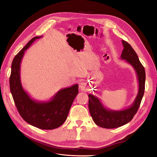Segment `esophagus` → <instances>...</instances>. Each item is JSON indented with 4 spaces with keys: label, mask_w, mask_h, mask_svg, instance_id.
Returning <instances> with one entry per match:
<instances>
[{
    "label": "esophagus",
    "mask_w": 157,
    "mask_h": 157,
    "mask_svg": "<svg viewBox=\"0 0 157 157\" xmlns=\"http://www.w3.org/2000/svg\"><path fill=\"white\" fill-rule=\"evenodd\" d=\"M85 87H86V83L84 82H81L80 83V88L82 90H84V89H85Z\"/></svg>",
    "instance_id": "34e87169"
}]
</instances>
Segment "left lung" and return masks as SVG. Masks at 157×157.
I'll return each instance as SVG.
<instances>
[{
	"label": "left lung",
	"mask_w": 157,
	"mask_h": 157,
	"mask_svg": "<svg viewBox=\"0 0 157 157\" xmlns=\"http://www.w3.org/2000/svg\"><path fill=\"white\" fill-rule=\"evenodd\" d=\"M122 43L124 49L121 58L125 59L135 69L138 82V92L132 104L126 109L120 111L107 109L96 96L89 94V109L92 119L98 126L104 128H116L131 121L138 111L144 95L146 78L144 68L131 45L124 40H122Z\"/></svg>",
	"instance_id": "1"
}]
</instances>
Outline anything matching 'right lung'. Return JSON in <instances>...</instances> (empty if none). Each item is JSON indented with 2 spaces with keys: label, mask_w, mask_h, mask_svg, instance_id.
<instances>
[{
  "label": "right lung",
  "mask_w": 157,
  "mask_h": 157,
  "mask_svg": "<svg viewBox=\"0 0 157 157\" xmlns=\"http://www.w3.org/2000/svg\"><path fill=\"white\" fill-rule=\"evenodd\" d=\"M41 36H36L16 55L11 65L9 78L10 92L17 109L26 122L42 129H53L66 121L70 109L78 92V84L59 90L48 101L40 102L31 98L24 90L20 77L21 63L24 54L31 44Z\"/></svg>",
  "instance_id": "obj_1"
}]
</instances>
